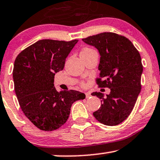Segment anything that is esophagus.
I'll list each match as a JSON object with an SVG mask.
<instances>
[{
  "mask_svg": "<svg viewBox=\"0 0 160 160\" xmlns=\"http://www.w3.org/2000/svg\"><path fill=\"white\" fill-rule=\"evenodd\" d=\"M91 97V94L89 92H86V98H90Z\"/></svg>",
  "mask_w": 160,
  "mask_h": 160,
  "instance_id": "obj_1",
  "label": "esophagus"
}]
</instances>
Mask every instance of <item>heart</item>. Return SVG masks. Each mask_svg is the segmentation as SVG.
<instances>
[{
    "label": "heart",
    "mask_w": 160,
    "mask_h": 160,
    "mask_svg": "<svg viewBox=\"0 0 160 160\" xmlns=\"http://www.w3.org/2000/svg\"><path fill=\"white\" fill-rule=\"evenodd\" d=\"M92 51H94V50L92 49V48H86L82 50V51L81 52V53H87V52H90Z\"/></svg>",
    "instance_id": "heart-1"
}]
</instances>
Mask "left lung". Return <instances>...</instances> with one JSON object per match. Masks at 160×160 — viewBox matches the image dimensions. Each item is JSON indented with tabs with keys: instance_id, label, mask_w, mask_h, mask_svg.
I'll return each mask as SVG.
<instances>
[{
	"instance_id": "8db88e82",
	"label": "left lung",
	"mask_w": 160,
	"mask_h": 160,
	"mask_svg": "<svg viewBox=\"0 0 160 160\" xmlns=\"http://www.w3.org/2000/svg\"><path fill=\"white\" fill-rule=\"evenodd\" d=\"M82 40L98 50L100 73L97 83L111 90L106 98L101 92L92 93L102 100L100 108L93 115L106 125L120 124L130 115L140 93L143 70L140 54L128 38L112 32Z\"/></svg>"
}]
</instances>
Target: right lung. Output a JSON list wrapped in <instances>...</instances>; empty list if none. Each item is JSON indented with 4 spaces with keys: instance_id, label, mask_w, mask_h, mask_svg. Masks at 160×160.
Returning a JSON list of instances; mask_svg holds the SVG:
<instances>
[{
    "instance_id": "obj_1",
    "label": "right lung",
    "mask_w": 160,
    "mask_h": 160,
    "mask_svg": "<svg viewBox=\"0 0 160 160\" xmlns=\"http://www.w3.org/2000/svg\"><path fill=\"white\" fill-rule=\"evenodd\" d=\"M78 42L38 40L15 60L12 74L18 102L25 116L40 130L59 128L67 121L72 105L86 98L78 91L58 92L54 85V75L63 69L66 58Z\"/></svg>"
}]
</instances>
